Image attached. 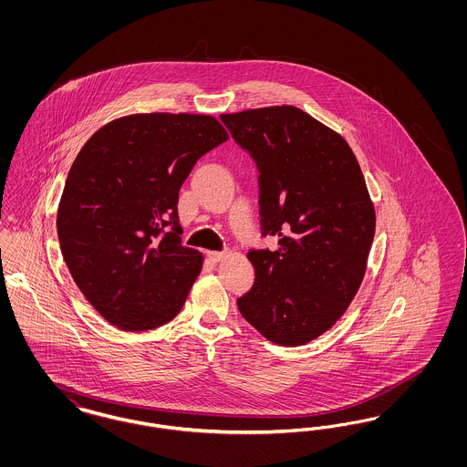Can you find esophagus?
Listing matches in <instances>:
<instances>
[{
    "label": "esophagus",
    "instance_id": "34e87169",
    "mask_svg": "<svg viewBox=\"0 0 467 467\" xmlns=\"http://www.w3.org/2000/svg\"><path fill=\"white\" fill-rule=\"evenodd\" d=\"M206 255H208V259H210L212 263H219V261H223V257H225L223 252H208Z\"/></svg>",
    "mask_w": 467,
    "mask_h": 467
}]
</instances>
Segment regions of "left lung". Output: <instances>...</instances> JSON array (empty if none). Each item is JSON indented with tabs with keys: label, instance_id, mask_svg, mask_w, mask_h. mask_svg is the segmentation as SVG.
<instances>
[{
	"label": "left lung",
	"instance_id": "left-lung-1",
	"mask_svg": "<svg viewBox=\"0 0 467 467\" xmlns=\"http://www.w3.org/2000/svg\"><path fill=\"white\" fill-rule=\"evenodd\" d=\"M233 140L259 171L261 234L250 248L252 289L238 310L269 341L308 343L352 303L375 238V206L348 143L296 107L223 113Z\"/></svg>",
	"mask_w": 467,
	"mask_h": 467
}]
</instances>
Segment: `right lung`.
Here are the masks:
<instances>
[{
  "instance_id": "add662e5",
  "label": "right lung",
  "mask_w": 467,
  "mask_h": 467,
  "mask_svg": "<svg viewBox=\"0 0 467 467\" xmlns=\"http://www.w3.org/2000/svg\"><path fill=\"white\" fill-rule=\"evenodd\" d=\"M225 140L210 115L138 113L98 130L73 161L57 210L61 252L119 329L150 331L182 310L202 257L182 244L178 192Z\"/></svg>"
}]
</instances>
